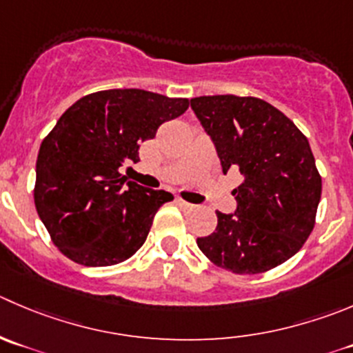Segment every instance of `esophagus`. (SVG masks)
Returning <instances> with one entry per match:
<instances>
[{"label": "esophagus", "instance_id": "esophagus-1", "mask_svg": "<svg viewBox=\"0 0 353 353\" xmlns=\"http://www.w3.org/2000/svg\"><path fill=\"white\" fill-rule=\"evenodd\" d=\"M177 203H179L183 208H188V210H191V208H194V205L188 203V201H184L183 198H177Z\"/></svg>", "mask_w": 353, "mask_h": 353}]
</instances>
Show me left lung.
<instances>
[{
	"label": "left lung",
	"mask_w": 353,
	"mask_h": 353,
	"mask_svg": "<svg viewBox=\"0 0 353 353\" xmlns=\"http://www.w3.org/2000/svg\"><path fill=\"white\" fill-rule=\"evenodd\" d=\"M191 108L214 141L222 172L239 170L234 214L198 248L217 268L259 274L292 259L316 224L323 181L309 139L268 101L255 97H198Z\"/></svg>",
	"instance_id": "8db88e82"
}]
</instances>
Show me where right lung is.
I'll return each mask as SVG.
<instances>
[{"label":"right lung","instance_id":"add662e5","mask_svg":"<svg viewBox=\"0 0 353 353\" xmlns=\"http://www.w3.org/2000/svg\"><path fill=\"white\" fill-rule=\"evenodd\" d=\"M188 107V98L107 90L85 94L58 119L41 143L34 203L67 259L105 268L141 248L157 210L174 196L128 181L121 170L139 162V145Z\"/></svg>","mask_w":353,"mask_h":353}]
</instances>
